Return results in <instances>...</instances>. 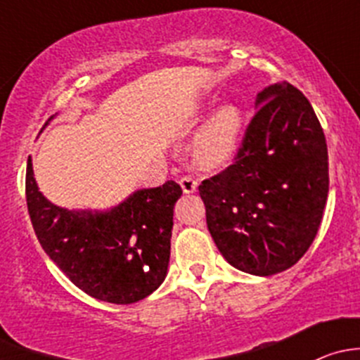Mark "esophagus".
I'll list each match as a JSON object with an SVG mask.
<instances>
[{
    "mask_svg": "<svg viewBox=\"0 0 360 360\" xmlns=\"http://www.w3.org/2000/svg\"><path fill=\"white\" fill-rule=\"evenodd\" d=\"M179 184H181V188H183L184 193H193V191H197V188H198L197 179H193V177H191V176H183V177H181Z\"/></svg>",
    "mask_w": 360,
    "mask_h": 360,
    "instance_id": "obj_1",
    "label": "esophagus"
}]
</instances>
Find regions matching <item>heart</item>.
Masks as SVG:
<instances>
[{
  "mask_svg": "<svg viewBox=\"0 0 360 360\" xmlns=\"http://www.w3.org/2000/svg\"><path fill=\"white\" fill-rule=\"evenodd\" d=\"M244 115L237 104H224L214 112L193 141V157L203 167L230 162L240 146Z\"/></svg>",
  "mask_w": 360,
  "mask_h": 360,
  "instance_id": "heart-1",
  "label": "heart"
}]
</instances>
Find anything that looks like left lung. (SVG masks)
Wrapping results in <instances>:
<instances>
[{
	"mask_svg": "<svg viewBox=\"0 0 360 360\" xmlns=\"http://www.w3.org/2000/svg\"><path fill=\"white\" fill-rule=\"evenodd\" d=\"M256 108L235 162L198 191L224 259L270 277L296 264L317 235L329 191L328 144L291 83L266 86Z\"/></svg>",
	"mask_w": 360,
	"mask_h": 360,
	"instance_id": "left-lung-1",
	"label": "left lung"
}]
</instances>
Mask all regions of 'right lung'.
Listing matches in <instances>:
<instances>
[{
  "mask_svg": "<svg viewBox=\"0 0 360 360\" xmlns=\"http://www.w3.org/2000/svg\"><path fill=\"white\" fill-rule=\"evenodd\" d=\"M181 195L179 184L167 181L104 212L68 210L43 197L27 158L25 198L39 244L76 288L108 303H136L165 281Z\"/></svg>",
  "mask_w": 360,
  "mask_h": 360,
  "instance_id": "1",
  "label": "right lung"
}]
</instances>
